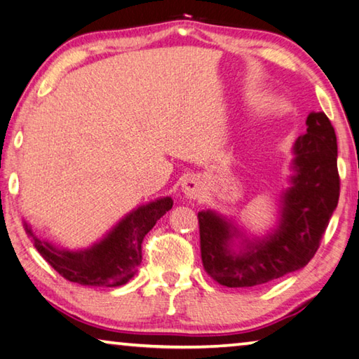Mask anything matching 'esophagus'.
<instances>
[{
  "label": "esophagus",
  "mask_w": 359,
  "mask_h": 359,
  "mask_svg": "<svg viewBox=\"0 0 359 359\" xmlns=\"http://www.w3.org/2000/svg\"><path fill=\"white\" fill-rule=\"evenodd\" d=\"M182 191L185 193L187 198L198 199L204 191L203 180L196 177V175H191V177H188V179L184 180V184H182Z\"/></svg>",
  "instance_id": "esophagus-1"
}]
</instances>
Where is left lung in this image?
<instances>
[{"label": "left lung", "instance_id": "8db88e82", "mask_svg": "<svg viewBox=\"0 0 359 359\" xmlns=\"http://www.w3.org/2000/svg\"><path fill=\"white\" fill-rule=\"evenodd\" d=\"M306 125L307 133L293 145L291 187L282 193L271 233L250 239L215 210L198 212L203 266L223 287L276 280L302 269L318 250L339 201L337 139L325 112H311Z\"/></svg>", "mask_w": 359, "mask_h": 359}]
</instances>
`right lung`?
I'll list each match as a JSON object with an SVG mask.
<instances>
[{
	"label": "right lung",
	"mask_w": 359,
	"mask_h": 359,
	"mask_svg": "<svg viewBox=\"0 0 359 359\" xmlns=\"http://www.w3.org/2000/svg\"><path fill=\"white\" fill-rule=\"evenodd\" d=\"M172 198L139 205L125 215L100 242L83 250L58 248L36 236L25 222L33 245L66 280L85 287H120L136 274L142 261V241L155 223L172 208Z\"/></svg>",
	"instance_id": "right-lung-1"
}]
</instances>
